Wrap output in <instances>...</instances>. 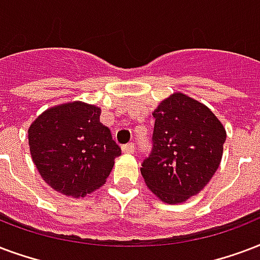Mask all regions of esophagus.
Wrapping results in <instances>:
<instances>
[{
  "mask_svg": "<svg viewBox=\"0 0 260 260\" xmlns=\"http://www.w3.org/2000/svg\"><path fill=\"white\" fill-rule=\"evenodd\" d=\"M121 150L122 152H125V154H134L136 148H135L134 143H128V144H124V146L121 147Z\"/></svg>",
  "mask_w": 260,
  "mask_h": 260,
  "instance_id": "esophagus-1",
  "label": "esophagus"
}]
</instances>
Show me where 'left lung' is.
Returning <instances> with one entry per match:
<instances>
[{
    "label": "left lung",
    "mask_w": 260,
    "mask_h": 260,
    "mask_svg": "<svg viewBox=\"0 0 260 260\" xmlns=\"http://www.w3.org/2000/svg\"><path fill=\"white\" fill-rule=\"evenodd\" d=\"M152 117L151 151L140 172L161 201L181 203L213 177L226 132L209 108L180 92L161 102Z\"/></svg>",
    "instance_id": "1"
}]
</instances>
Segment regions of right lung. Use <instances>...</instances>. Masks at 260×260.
Segmentation results:
<instances>
[{
	"instance_id": "1",
	"label": "right lung",
	"mask_w": 260,
	"mask_h": 260,
	"mask_svg": "<svg viewBox=\"0 0 260 260\" xmlns=\"http://www.w3.org/2000/svg\"><path fill=\"white\" fill-rule=\"evenodd\" d=\"M99 116L96 106L73 102L49 109L29 126L34 164L55 191L75 198L95 191L121 155Z\"/></svg>"
}]
</instances>
